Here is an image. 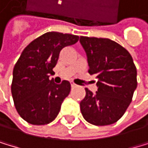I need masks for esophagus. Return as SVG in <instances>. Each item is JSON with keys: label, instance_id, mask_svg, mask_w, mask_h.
I'll return each mask as SVG.
<instances>
[{"label": "esophagus", "instance_id": "34e87169", "mask_svg": "<svg viewBox=\"0 0 148 148\" xmlns=\"http://www.w3.org/2000/svg\"><path fill=\"white\" fill-rule=\"evenodd\" d=\"M71 86H72V88H75V87L77 86V85L75 84H73V83H71Z\"/></svg>", "mask_w": 148, "mask_h": 148}]
</instances>
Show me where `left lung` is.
Here are the masks:
<instances>
[{
  "mask_svg": "<svg viewBox=\"0 0 148 148\" xmlns=\"http://www.w3.org/2000/svg\"><path fill=\"white\" fill-rule=\"evenodd\" d=\"M80 42L86 53L88 73L95 75L98 87L95 93L85 88L81 113L92 125L114 124L123 116L137 86L133 58L127 50L107 38L81 36Z\"/></svg>",
  "mask_w": 148,
  "mask_h": 148,
  "instance_id": "obj_1",
  "label": "left lung"
}]
</instances>
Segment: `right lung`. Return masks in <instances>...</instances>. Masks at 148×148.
<instances>
[{
  "instance_id": "add662e5",
  "label": "right lung",
  "mask_w": 148,
  "mask_h": 148,
  "mask_svg": "<svg viewBox=\"0 0 148 148\" xmlns=\"http://www.w3.org/2000/svg\"><path fill=\"white\" fill-rule=\"evenodd\" d=\"M79 36L49 32L24 48L12 73V95L23 119L32 125H47L55 119L71 84H57L49 75L57 64L60 52L78 42Z\"/></svg>"
}]
</instances>
